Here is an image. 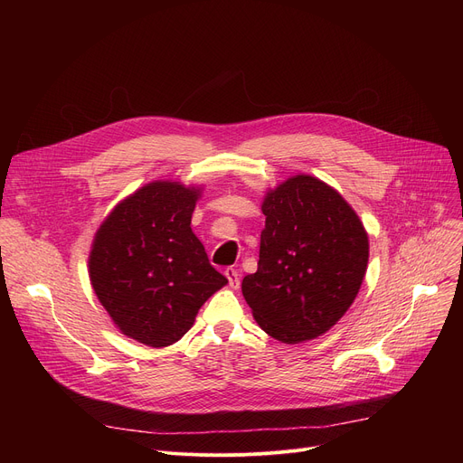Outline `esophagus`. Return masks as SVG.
I'll return each instance as SVG.
<instances>
[{"mask_svg": "<svg viewBox=\"0 0 463 463\" xmlns=\"http://www.w3.org/2000/svg\"><path fill=\"white\" fill-rule=\"evenodd\" d=\"M225 276H227V279H229V285L231 287H238L240 285V272L236 270V269H232V266H229V269L225 270Z\"/></svg>", "mask_w": 463, "mask_h": 463, "instance_id": "esophagus-1", "label": "esophagus"}]
</instances>
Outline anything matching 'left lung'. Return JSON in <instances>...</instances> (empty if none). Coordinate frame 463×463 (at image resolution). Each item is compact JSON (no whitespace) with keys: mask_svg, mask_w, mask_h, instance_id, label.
Returning <instances> with one entry per match:
<instances>
[{"mask_svg":"<svg viewBox=\"0 0 463 463\" xmlns=\"http://www.w3.org/2000/svg\"><path fill=\"white\" fill-rule=\"evenodd\" d=\"M257 272L241 293L259 326L283 344L325 334L358 295L368 234L342 194L313 176L266 194Z\"/></svg>","mask_w":463,"mask_h":463,"instance_id":"obj_1","label":"left lung"}]
</instances>
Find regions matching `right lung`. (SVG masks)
<instances>
[{
  "mask_svg": "<svg viewBox=\"0 0 463 463\" xmlns=\"http://www.w3.org/2000/svg\"><path fill=\"white\" fill-rule=\"evenodd\" d=\"M197 199V189L176 182L148 184L118 204L95 234V295L118 328L144 345L178 342L227 283L191 231Z\"/></svg>",
  "mask_w": 463,
  "mask_h": 463,
  "instance_id": "add662e5",
  "label": "right lung"
}]
</instances>
